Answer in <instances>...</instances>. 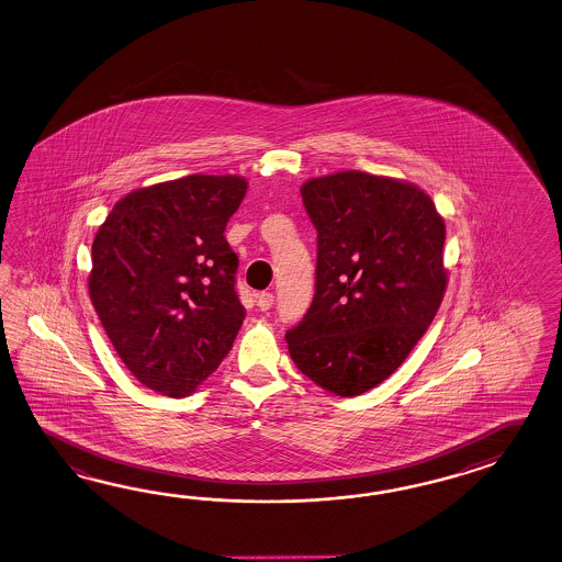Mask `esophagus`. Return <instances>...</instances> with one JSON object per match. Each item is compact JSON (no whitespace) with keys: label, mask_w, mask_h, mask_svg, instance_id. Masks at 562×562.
I'll list each match as a JSON object with an SVG mask.
<instances>
[{"label":"esophagus","mask_w":562,"mask_h":562,"mask_svg":"<svg viewBox=\"0 0 562 562\" xmlns=\"http://www.w3.org/2000/svg\"><path fill=\"white\" fill-rule=\"evenodd\" d=\"M273 293H269V291H260L259 295H257V305H259L262 312L271 310V305H273Z\"/></svg>","instance_id":"esophagus-1"}]
</instances>
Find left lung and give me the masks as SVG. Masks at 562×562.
Masks as SVG:
<instances>
[{"label":"left lung","mask_w":562,"mask_h":562,"mask_svg":"<svg viewBox=\"0 0 562 562\" xmlns=\"http://www.w3.org/2000/svg\"><path fill=\"white\" fill-rule=\"evenodd\" d=\"M317 231L316 293L285 334L295 367L355 397L383 383L428 330L447 291L445 220L414 183L342 171L302 186Z\"/></svg>","instance_id":"left-lung-1"}]
</instances>
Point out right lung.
Returning <instances> with one entry per match:
<instances>
[{"label": "right lung", "instance_id": "right-lung-1", "mask_svg": "<svg viewBox=\"0 0 562 562\" xmlns=\"http://www.w3.org/2000/svg\"><path fill=\"white\" fill-rule=\"evenodd\" d=\"M236 175H188L115 203L91 245L89 297L145 387L186 397L231 352L246 310L224 238L245 198Z\"/></svg>", "mask_w": 562, "mask_h": 562}]
</instances>
